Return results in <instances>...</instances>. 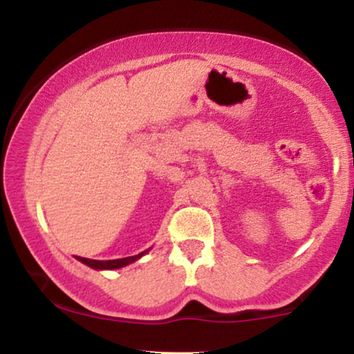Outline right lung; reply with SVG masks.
<instances>
[{
	"instance_id": "1",
	"label": "right lung",
	"mask_w": 354,
	"mask_h": 354,
	"mask_svg": "<svg viewBox=\"0 0 354 354\" xmlns=\"http://www.w3.org/2000/svg\"><path fill=\"white\" fill-rule=\"evenodd\" d=\"M145 253H148V250L143 251V253L136 256H128V258H120V259H108V261H98V259H89V258H81V256H76L81 263L93 268V270H118V268H123L129 263H135L136 259H140Z\"/></svg>"
}]
</instances>
